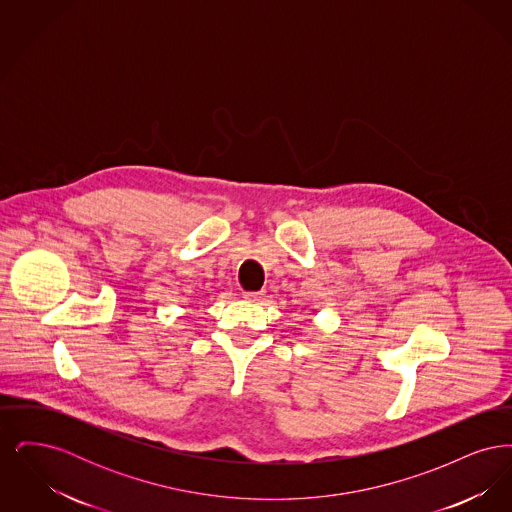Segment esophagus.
I'll list each match as a JSON object with an SVG mask.
<instances>
[{"label":"esophagus","instance_id":"obj_1","mask_svg":"<svg viewBox=\"0 0 512 512\" xmlns=\"http://www.w3.org/2000/svg\"><path fill=\"white\" fill-rule=\"evenodd\" d=\"M244 297L247 301H259L265 297V292H244Z\"/></svg>","mask_w":512,"mask_h":512}]
</instances>
